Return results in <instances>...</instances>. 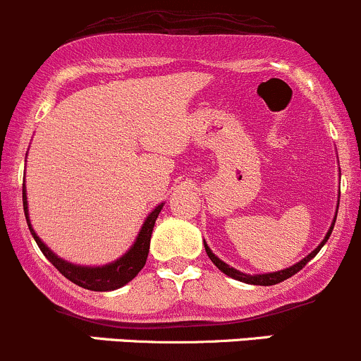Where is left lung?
<instances>
[{
    "label": "left lung",
    "mask_w": 361,
    "mask_h": 361,
    "mask_svg": "<svg viewBox=\"0 0 361 361\" xmlns=\"http://www.w3.org/2000/svg\"><path fill=\"white\" fill-rule=\"evenodd\" d=\"M337 208H339V207H337ZM334 224H336V221L332 222V228H330V231L326 233L325 240L322 241V245H319L318 248H314V250L311 252V254L307 255V257H304L302 261H300V262L293 264L292 267H287V269H283V271H276V273H267V274H255V276H252V274H245V273H240V271L235 269V267H229L228 264H226V262H222L221 259H219V257H215V255L212 254V250H210V248L207 247V245H205V250H207V255H208V257H210V261L214 262L215 266H217L219 269L222 271V273H224V274H228V276L235 278V280H238V281H243V283H250V285H264V287H267V285H276V283H280V281H283V280H287V278L293 276V274H295V273H299V271L302 269V267L306 266V264L310 262L311 259H313L314 255L318 254V252H319V248H322L323 245H325V241L329 240L330 233H332V229H334Z\"/></svg>",
    "instance_id": "8db88e82"
}]
</instances>
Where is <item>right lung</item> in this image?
I'll return each instance as SVG.
<instances>
[{"instance_id": "obj_1", "label": "right lung", "mask_w": 361, "mask_h": 361, "mask_svg": "<svg viewBox=\"0 0 361 361\" xmlns=\"http://www.w3.org/2000/svg\"><path fill=\"white\" fill-rule=\"evenodd\" d=\"M22 202H24V214L27 219L29 231H31L32 238L38 243L39 250L43 252L44 257L48 259L55 267L59 269V273L64 274L69 281L76 283L78 287H83L87 290H95V292H106V290H114V288H120L123 285L128 283L130 280L139 274V271L142 269L144 264H146L147 254H149V241H151V233H153L154 222L158 219V214L161 212L163 205H158L147 215L146 222L142 224L139 236H137L135 243L130 248L128 252L121 259H118L116 262L107 264L102 267H83V266H74L62 259H59L54 252L48 247H44V243L39 240L38 235L35 233V229L31 228V222L27 217V198H25V188H22Z\"/></svg>"}]
</instances>
